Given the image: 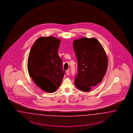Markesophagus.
Wrapping results in <instances>:
<instances>
[{"label": "esophagus", "instance_id": "obj_1", "mask_svg": "<svg viewBox=\"0 0 133 133\" xmlns=\"http://www.w3.org/2000/svg\"><path fill=\"white\" fill-rule=\"evenodd\" d=\"M66 72V74H67V76H68L69 75V73H70V72H69V70H67Z\"/></svg>", "mask_w": 133, "mask_h": 133}]
</instances>
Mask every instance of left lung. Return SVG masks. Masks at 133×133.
Returning a JSON list of instances; mask_svg holds the SVG:
<instances>
[{"instance_id": "1", "label": "left lung", "mask_w": 133, "mask_h": 133, "mask_svg": "<svg viewBox=\"0 0 133 133\" xmlns=\"http://www.w3.org/2000/svg\"><path fill=\"white\" fill-rule=\"evenodd\" d=\"M73 47L77 59L78 73L74 83L77 88L89 92L102 81L108 67L104 50L96 38L74 40Z\"/></svg>"}]
</instances>
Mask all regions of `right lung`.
<instances>
[{
    "label": "right lung",
    "instance_id": "obj_1",
    "mask_svg": "<svg viewBox=\"0 0 133 133\" xmlns=\"http://www.w3.org/2000/svg\"><path fill=\"white\" fill-rule=\"evenodd\" d=\"M61 40L53 36L40 37L29 55L28 70L32 81L41 89L54 93L59 88L65 71L58 55Z\"/></svg>",
    "mask_w": 133,
    "mask_h": 133
}]
</instances>
